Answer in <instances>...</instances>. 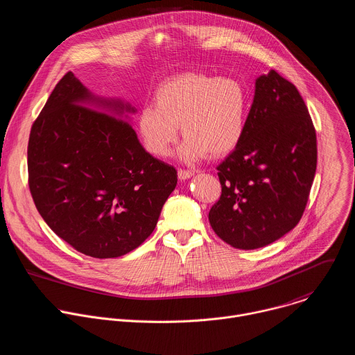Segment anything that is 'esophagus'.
I'll return each mask as SVG.
<instances>
[{
  "mask_svg": "<svg viewBox=\"0 0 355 355\" xmlns=\"http://www.w3.org/2000/svg\"><path fill=\"white\" fill-rule=\"evenodd\" d=\"M195 174L193 170H185V168H178V178L180 180H188Z\"/></svg>",
  "mask_w": 355,
  "mask_h": 355,
  "instance_id": "1",
  "label": "esophagus"
}]
</instances>
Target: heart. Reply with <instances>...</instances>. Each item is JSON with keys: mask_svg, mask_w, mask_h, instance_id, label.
I'll list each match as a JSON object with an SVG mask.
<instances>
[{"mask_svg": "<svg viewBox=\"0 0 355 355\" xmlns=\"http://www.w3.org/2000/svg\"><path fill=\"white\" fill-rule=\"evenodd\" d=\"M248 96L231 78L206 73H180L163 82L155 93V107L145 105L138 115L144 146L156 157L170 155L180 127L185 138L180 155L192 162L206 155L224 156L244 135Z\"/></svg>", "mask_w": 355, "mask_h": 355, "instance_id": "1", "label": "heart"}]
</instances>
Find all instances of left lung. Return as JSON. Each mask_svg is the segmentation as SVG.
Here are the masks:
<instances>
[{"label": "left lung", "mask_w": 355, "mask_h": 355, "mask_svg": "<svg viewBox=\"0 0 355 355\" xmlns=\"http://www.w3.org/2000/svg\"><path fill=\"white\" fill-rule=\"evenodd\" d=\"M318 162L316 132L297 87L270 69L255 96L240 144L217 167L221 195L213 231L239 250L266 247L301 220Z\"/></svg>", "instance_id": "obj_1"}]
</instances>
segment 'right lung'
<instances>
[{"instance_id":"add662e5","label":"right lung","mask_w":355,"mask_h":355,"mask_svg":"<svg viewBox=\"0 0 355 355\" xmlns=\"http://www.w3.org/2000/svg\"><path fill=\"white\" fill-rule=\"evenodd\" d=\"M124 110L134 111L93 97L67 72L31 130L33 202L61 240L92 258H118L144 244L177 185V170L142 148L120 118Z\"/></svg>"}]
</instances>
